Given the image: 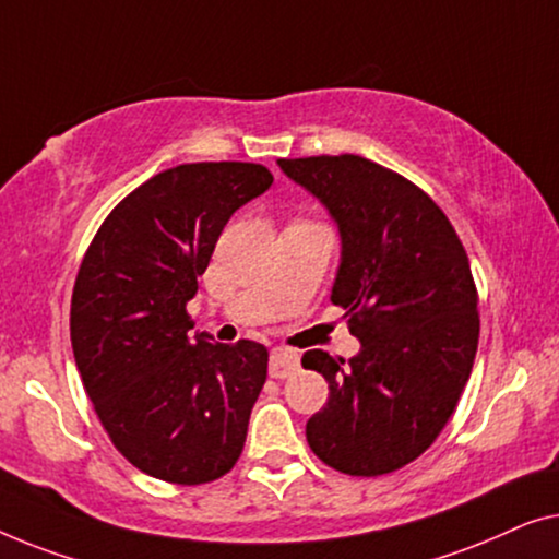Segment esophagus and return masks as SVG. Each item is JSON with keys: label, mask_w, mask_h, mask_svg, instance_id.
Instances as JSON below:
<instances>
[{"label": "esophagus", "mask_w": 559, "mask_h": 559, "mask_svg": "<svg viewBox=\"0 0 559 559\" xmlns=\"http://www.w3.org/2000/svg\"><path fill=\"white\" fill-rule=\"evenodd\" d=\"M271 377L276 380H283V377H290L298 372V355L290 349H273L271 352V367H269Z\"/></svg>", "instance_id": "obj_1"}]
</instances>
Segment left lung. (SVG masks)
Listing matches in <instances>:
<instances>
[{
  "instance_id": "8db88e82",
  "label": "left lung",
  "mask_w": 559,
  "mask_h": 559,
  "mask_svg": "<svg viewBox=\"0 0 559 559\" xmlns=\"http://www.w3.org/2000/svg\"><path fill=\"white\" fill-rule=\"evenodd\" d=\"M278 167L340 227L332 304L361 344L349 361L304 355L329 382L306 440L342 474H390L433 443L468 382L478 347L468 255L443 210L380 164L342 154Z\"/></svg>"
}]
</instances>
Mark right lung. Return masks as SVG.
Instances as JSON below:
<instances>
[{"label":"right lung","instance_id":"1","mask_svg":"<svg viewBox=\"0 0 559 559\" xmlns=\"http://www.w3.org/2000/svg\"><path fill=\"white\" fill-rule=\"evenodd\" d=\"M273 185L261 164H179L116 204L78 271L70 342L114 445L144 474L198 486L240 459L269 349L192 334L215 242L235 210Z\"/></svg>","mask_w":559,"mask_h":559}]
</instances>
